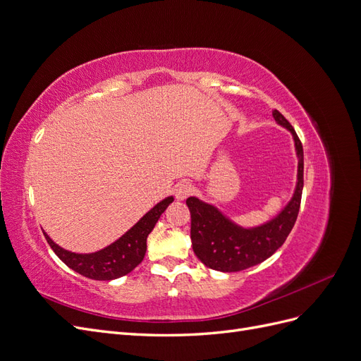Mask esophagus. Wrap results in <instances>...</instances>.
<instances>
[{"label": "esophagus", "mask_w": 361, "mask_h": 361, "mask_svg": "<svg viewBox=\"0 0 361 361\" xmlns=\"http://www.w3.org/2000/svg\"><path fill=\"white\" fill-rule=\"evenodd\" d=\"M192 191H194V187L187 180H183L174 187V195H176L178 200H185Z\"/></svg>", "instance_id": "esophagus-1"}]
</instances>
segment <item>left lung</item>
Instances as JSON below:
<instances>
[{"label":"left lung","instance_id":"8db88e82","mask_svg":"<svg viewBox=\"0 0 361 361\" xmlns=\"http://www.w3.org/2000/svg\"><path fill=\"white\" fill-rule=\"evenodd\" d=\"M276 122L289 129L298 155V182L292 200L276 218L253 228H244L226 218L215 206L195 197L187 199L191 214V241L195 256L207 268L236 272L267 260L286 241L297 221L304 185L302 145L292 125L280 111H272Z\"/></svg>","mask_w":361,"mask_h":361}]
</instances>
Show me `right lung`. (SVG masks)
Returning a JSON list of instances; mask_svg holds the SVG:
<instances>
[{
	"instance_id": "1",
	"label": "right lung",
	"mask_w": 361,
	"mask_h": 361,
	"mask_svg": "<svg viewBox=\"0 0 361 361\" xmlns=\"http://www.w3.org/2000/svg\"><path fill=\"white\" fill-rule=\"evenodd\" d=\"M171 202L173 197H167L159 202L133 228H129L122 238H118L111 245L96 251V253H72V251L57 245L45 232H43V235H45L54 253L75 272L92 280H114L129 274L137 265L141 264L147 248L146 239Z\"/></svg>"
}]
</instances>
